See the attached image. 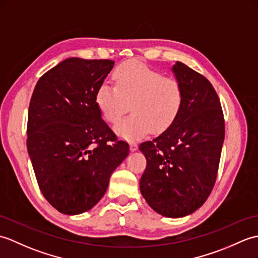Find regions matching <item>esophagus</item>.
I'll use <instances>...</instances> for the list:
<instances>
[{"mask_svg":"<svg viewBox=\"0 0 258 258\" xmlns=\"http://www.w3.org/2000/svg\"><path fill=\"white\" fill-rule=\"evenodd\" d=\"M138 149H139V146H138V144H136V143H131V144H130V150H131V152H135Z\"/></svg>","mask_w":258,"mask_h":258,"instance_id":"obj_1","label":"esophagus"}]
</instances>
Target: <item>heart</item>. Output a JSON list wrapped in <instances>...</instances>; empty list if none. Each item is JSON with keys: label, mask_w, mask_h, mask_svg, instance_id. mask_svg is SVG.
<instances>
[{"label": "heart", "mask_w": 258, "mask_h": 258, "mask_svg": "<svg viewBox=\"0 0 258 258\" xmlns=\"http://www.w3.org/2000/svg\"><path fill=\"white\" fill-rule=\"evenodd\" d=\"M114 84L97 87L96 105L103 117L116 123L128 111L132 114L115 125L119 138L136 141L147 133L161 134L176 120L184 104V91L178 81L139 61H127L115 69Z\"/></svg>", "instance_id": "b5f03b06"}]
</instances>
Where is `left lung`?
I'll use <instances>...</instances> for the list:
<instances>
[{"label": "left lung", "instance_id": "left-lung-1", "mask_svg": "<svg viewBox=\"0 0 258 258\" xmlns=\"http://www.w3.org/2000/svg\"><path fill=\"white\" fill-rule=\"evenodd\" d=\"M172 71L183 87V108L171 127L140 145L147 161L140 189L156 213L177 218L199 210L210 196L225 123L220 98L210 81L180 62Z\"/></svg>", "mask_w": 258, "mask_h": 258}]
</instances>
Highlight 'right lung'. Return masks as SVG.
I'll list each match as a JSON object with an SVG mask.
<instances>
[{"label":"right lung","instance_id":"1","mask_svg":"<svg viewBox=\"0 0 258 258\" xmlns=\"http://www.w3.org/2000/svg\"><path fill=\"white\" fill-rule=\"evenodd\" d=\"M114 67L111 59L70 57L38 80L27 116V152L43 196L76 215L105 194L130 147L102 119L95 102Z\"/></svg>","mask_w":258,"mask_h":258}]
</instances>
